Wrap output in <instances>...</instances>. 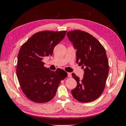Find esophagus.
Returning <instances> with one entry per match:
<instances>
[{
	"label": "esophagus",
	"instance_id": "1",
	"mask_svg": "<svg viewBox=\"0 0 126 126\" xmlns=\"http://www.w3.org/2000/svg\"><path fill=\"white\" fill-rule=\"evenodd\" d=\"M71 76H72V74L70 72H68V77H69V78H71Z\"/></svg>",
	"mask_w": 126,
	"mask_h": 126
}]
</instances>
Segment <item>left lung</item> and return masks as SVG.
<instances>
[{
    "label": "left lung",
    "mask_w": 126,
    "mask_h": 126,
    "mask_svg": "<svg viewBox=\"0 0 126 126\" xmlns=\"http://www.w3.org/2000/svg\"><path fill=\"white\" fill-rule=\"evenodd\" d=\"M68 39L76 50V63L82 66V79L72 74L77 86L71 91L74 98L81 102L94 101L105 89L109 74V62L105 49L97 39L85 32H68Z\"/></svg>",
    "instance_id": "8db88e82"
}]
</instances>
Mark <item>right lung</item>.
I'll use <instances>...</instances> for the list:
<instances>
[{
    "mask_svg": "<svg viewBox=\"0 0 126 126\" xmlns=\"http://www.w3.org/2000/svg\"><path fill=\"white\" fill-rule=\"evenodd\" d=\"M67 31L39 32L22 45L17 57L16 74L22 92L30 100L47 102L55 97L61 80L67 73L44 67L42 60L51 56L54 48L64 38Z\"/></svg>",
    "mask_w": 126,
    "mask_h": 126,
    "instance_id": "right-lung-1",
    "label": "right lung"
}]
</instances>
